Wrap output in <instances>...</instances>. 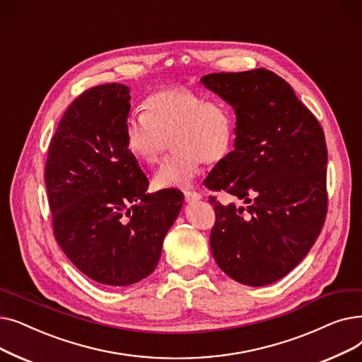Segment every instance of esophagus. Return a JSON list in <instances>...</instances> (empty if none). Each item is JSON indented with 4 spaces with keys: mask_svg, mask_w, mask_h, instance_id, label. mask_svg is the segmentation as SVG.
Masks as SVG:
<instances>
[{
    "mask_svg": "<svg viewBox=\"0 0 362 362\" xmlns=\"http://www.w3.org/2000/svg\"><path fill=\"white\" fill-rule=\"evenodd\" d=\"M184 197H185L187 202H196V200H200V199H202L200 193H197V192H190V190H185V192H184Z\"/></svg>",
    "mask_w": 362,
    "mask_h": 362,
    "instance_id": "obj_1",
    "label": "esophagus"
}]
</instances>
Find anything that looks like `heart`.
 Wrapping results in <instances>:
<instances>
[{
	"label": "heart",
	"instance_id": "heart-1",
	"mask_svg": "<svg viewBox=\"0 0 362 362\" xmlns=\"http://www.w3.org/2000/svg\"><path fill=\"white\" fill-rule=\"evenodd\" d=\"M125 146L134 158L156 163L172 135L174 154L154 172L162 188H187L200 174L204 160L226 159L235 141V116L219 98H206L187 87H169L151 93L144 112L128 115L124 124Z\"/></svg>",
	"mask_w": 362,
	"mask_h": 362
}]
</instances>
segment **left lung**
<instances>
[{"label": "left lung", "instance_id": "8db88e82", "mask_svg": "<svg viewBox=\"0 0 362 362\" xmlns=\"http://www.w3.org/2000/svg\"><path fill=\"white\" fill-rule=\"evenodd\" d=\"M237 115L235 148L204 185L215 196L211 249L218 267L246 286H267L293 269L318 238L329 208L322 127L293 88L267 69L202 78Z\"/></svg>", "mask_w": 362, "mask_h": 362}]
</instances>
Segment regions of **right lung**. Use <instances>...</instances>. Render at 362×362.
<instances>
[{
	"label": "right lung",
	"instance_id": "obj_1",
	"mask_svg": "<svg viewBox=\"0 0 362 362\" xmlns=\"http://www.w3.org/2000/svg\"><path fill=\"white\" fill-rule=\"evenodd\" d=\"M129 100L122 83L83 91L60 119L45 162L57 243L105 286H129L154 271L184 202L174 188L147 193L148 180L125 146Z\"/></svg>",
	"mask_w": 362,
	"mask_h": 362
}]
</instances>
